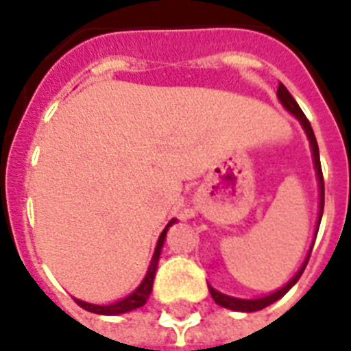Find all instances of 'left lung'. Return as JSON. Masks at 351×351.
Listing matches in <instances>:
<instances>
[{
  "instance_id": "1",
  "label": "left lung",
  "mask_w": 351,
  "mask_h": 351,
  "mask_svg": "<svg viewBox=\"0 0 351 351\" xmlns=\"http://www.w3.org/2000/svg\"><path fill=\"white\" fill-rule=\"evenodd\" d=\"M277 98L280 100V104L284 106V109L288 112H291L297 120L300 121V125L304 129L306 136L310 140V147H311V156H313V165H315V173H317V180H319V219H317V230H315V237H317V231H319V226H321V219H322V211H324V180H322V169H321V158H319V145H317V140H315V134H313V129H311L310 121L308 118L304 117V112L300 111L299 104L293 100V96L289 95V90L284 87L282 84H278V89H277ZM313 250V244H311L310 251H308V255H306L304 262H302V266L300 269L293 275V278L289 280L286 286H282L280 289L277 291H273L269 295H264V297H258V299H237V297H230V295H224L217 291L213 286H209V293L213 297V300L217 302L219 306L222 308H228V310H233V311H245V313H251V311H258V310H264L266 306L273 304V302H277L280 297L288 293L289 289L293 288L297 280L300 278L302 271H304L306 264L310 261V253Z\"/></svg>"
}]
</instances>
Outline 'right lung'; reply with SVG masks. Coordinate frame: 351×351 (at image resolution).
I'll list each match as a JSON object with an SVG mask.
<instances>
[{"mask_svg": "<svg viewBox=\"0 0 351 351\" xmlns=\"http://www.w3.org/2000/svg\"><path fill=\"white\" fill-rule=\"evenodd\" d=\"M176 219H173L169 224L165 226V230L160 233L158 237V242H156V247H154V253H153V258H151V264H149V269L145 273V277L143 280L140 282L132 293H129L125 299L117 300V302H112V304H90V302H84V300L80 299H74L78 302V306H82L84 310L90 311V313H98V315H120V313H127V311H132L143 306L147 302L149 295L153 291V280H154V273H156V267H158V258H160V253H162V247H164V240H165V234H167V230H169L171 226L175 224Z\"/></svg>", "mask_w": 351, "mask_h": 351, "instance_id": "obj_1", "label": "right lung"}]
</instances>
